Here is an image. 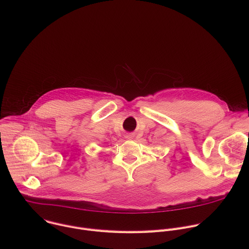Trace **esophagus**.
Listing matches in <instances>:
<instances>
[{
  "label": "esophagus",
  "instance_id": "esophagus-1",
  "mask_svg": "<svg viewBox=\"0 0 249 249\" xmlns=\"http://www.w3.org/2000/svg\"><path fill=\"white\" fill-rule=\"evenodd\" d=\"M133 137H134V136H133L132 134H127L126 136H125V138H126V139H128V140H131V139H133Z\"/></svg>",
  "mask_w": 249,
  "mask_h": 249
}]
</instances>
